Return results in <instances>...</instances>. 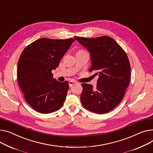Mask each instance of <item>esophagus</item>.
Instances as JSON below:
<instances>
[{"instance_id": "esophagus-1", "label": "esophagus", "mask_w": 153, "mask_h": 153, "mask_svg": "<svg viewBox=\"0 0 153 153\" xmlns=\"http://www.w3.org/2000/svg\"><path fill=\"white\" fill-rule=\"evenodd\" d=\"M76 83V82H75V81L71 80V81H69V86L70 87H73V86Z\"/></svg>"}]
</instances>
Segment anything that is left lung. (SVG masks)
Segmentation results:
<instances>
[{
	"mask_svg": "<svg viewBox=\"0 0 153 153\" xmlns=\"http://www.w3.org/2000/svg\"><path fill=\"white\" fill-rule=\"evenodd\" d=\"M90 53L91 67L98 79L96 88L82 84L80 101L83 106L97 114L107 113L123 99L130 79L128 58L122 47L111 37H76Z\"/></svg>",
	"mask_w": 153,
	"mask_h": 153,
	"instance_id": "left-lung-1",
	"label": "left lung"
}]
</instances>
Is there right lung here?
<instances>
[{"label": "right lung", "instance_id": "add662e5", "mask_svg": "<svg viewBox=\"0 0 153 153\" xmlns=\"http://www.w3.org/2000/svg\"><path fill=\"white\" fill-rule=\"evenodd\" d=\"M75 41L73 39L42 38L27 46L18 62V82L27 103L42 114L55 112L63 105L69 85L53 79L52 71Z\"/></svg>", "mask_w": 153, "mask_h": 153}]
</instances>
